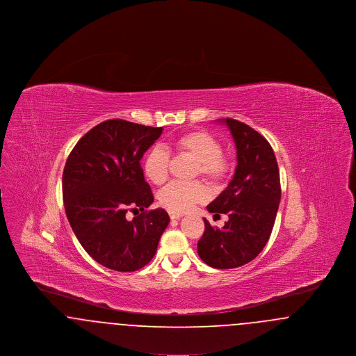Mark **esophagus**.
Masks as SVG:
<instances>
[{"label":"esophagus","instance_id":"obj_1","mask_svg":"<svg viewBox=\"0 0 356 356\" xmlns=\"http://www.w3.org/2000/svg\"><path fill=\"white\" fill-rule=\"evenodd\" d=\"M183 215L181 213H176V212H170V218L172 220H177V219H180Z\"/></svg>","mask_w":356,"mask_h":356}]
</instances>
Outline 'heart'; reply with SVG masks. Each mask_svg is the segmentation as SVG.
<instances>
[{"label":"heart","instance_id":"heart-1","mask_svg":"<svg viewBox=\"0 0 356 356\" xmlns=\"http://www.w3.org/2000/svg\"><path fill=\"white\" fill-rule=\"evenodd\" d=\"M172 148L177 154H188L196 160L193 175H202L209 181L219 184L231 172V161L222 154L220 140L207 131H189L172 140ZM170 153L160 145H154L143 160L145 177L160 186L168 177ZM209 197V191L204 183L172 181L159 193V202L170 212L183 213L195 204L203 203Z\"/></svg>","mask_w":356,"mask_h":356}]
</instances>
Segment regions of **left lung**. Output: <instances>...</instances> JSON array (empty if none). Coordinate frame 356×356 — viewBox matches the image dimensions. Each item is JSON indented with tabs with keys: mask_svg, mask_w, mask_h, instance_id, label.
<instances>
[{
	"mask_svg": "<svg viewBox=\"0 0 356 356\" xmlns=\"http://www.w3.org/2000/svg\"><path fill=\"white\" fill-rule=\"evenodd\" d=\"M227 124L236 145L234 179L207 207L211 213L228 216L222 228L204 219L205 229L197 254L205 264L237 268L263 251L276 219L282 189L276 157L270 143L250 125L234 119Z\"/></svg>",
	"mask_w": 356,
	"mask_h": 356,
	"instance_id": "8db88e82",
	"label": "left lung"
}]
</instances>
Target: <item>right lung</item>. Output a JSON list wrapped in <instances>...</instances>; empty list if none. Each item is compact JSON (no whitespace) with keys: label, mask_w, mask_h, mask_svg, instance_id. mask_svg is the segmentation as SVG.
Masks as SVG:
<instances>
[{"label":"right lung","mask_w":356,"mask_h":356,"mask_svg":"<svg viewBox=\"0 0 356 356\" xmlns=\"http://www.w3.org/2000/svg\"><path fill=\"white\" fill-rule=\"evenodd\" d=\"M163 128L106 120L85 134L69 154L63 173V199L80 244L99 264L137 271L156 254L170 216L153 203L140 160ZM142 213L132 221L128 211Z\"/></svg>","instance_id":"obj_1"}]
</instances>
